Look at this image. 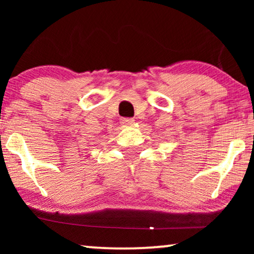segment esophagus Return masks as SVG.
Listing matches in <instances>:
<instances>
[{
	"label": "esophagus",
	"instance_id": "esophagus-1",
	"mask_svg": "<svg viewBox=\"0 0 254 254\" xmlns=\"http://www.w3.org/2000/svg\"><path fill=\"white\" fill-rule=\"evenodd\" d=\"M134 119H131V118H124V119H121V124L125 125V126H130V125L134 124Z\"/></svg>",
	"mask_w": 254,
	"mask_h": 254
}]
</instances>
